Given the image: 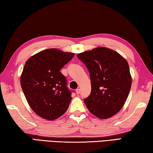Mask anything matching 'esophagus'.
<instances>
[{"instance_id": "34e87169", "label": "esophagus", "mask_w": 153, "mask_h": 153, "mask_svg": "<svg viewBox=\"0 0 153 153\" xmlns=\"http://www.w3.org/2000/svg\"><path fill=\"white\" fill-rule=\"evenodd\" d=\"M76 94H79V93H80V89H79V88H77V89H76Z\"/></svg>"}]
</instances>
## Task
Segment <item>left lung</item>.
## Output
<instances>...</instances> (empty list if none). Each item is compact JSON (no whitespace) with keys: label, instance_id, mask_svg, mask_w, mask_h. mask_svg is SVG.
Returning a JSON list of instances; mask_svg holds the SVG:
<instances>
[{"label":"left lung","instance_id":"obj_1","mask_svg":"<svg viewBox=\"0 0 153 153\" xmlns=\"http://www.w3.org/2000/svg\"><path fill=\"white\" fill-rule=\"evenodd\" d=\"M77 56L90 73L91 93L84 100L88 109L101 120L113 117L123 107L131 88L128 61L117 52L102 46Z\"/></svg>","mask_w":153,"mask_h":153}]
</instances>
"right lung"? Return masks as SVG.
Masks as SVG:
<instances>
[{
    "label": "right lung",
    "instance_id": "right-lung-1",
    "mask_svg": "<svg viewBox=\"0 0 153 153\" xmlns=\"http://www.w3.org/2000/svg\"><path fill=\"white\" fill-rule=\"evenodd\" d=\"M74 55L49 48L35 54L25 62L20 77L21 86L31 108L45 120H56L69 107L71 92L60 70Z\"/></svg>",
    "mask_w": 153,
    "mask_h": 153
}]
</instances>
